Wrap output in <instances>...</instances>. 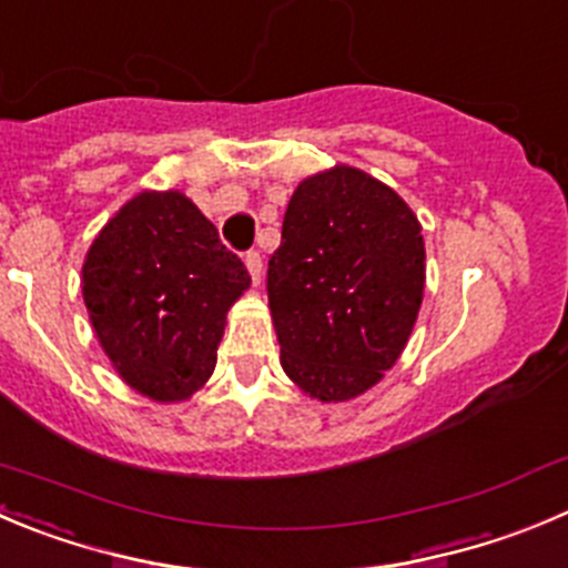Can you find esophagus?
<instances>
[{
    "mask_svg": "<svg viewBox=\"0 0 568 568\" xmlns=\"http://www.w3.org/2000/svg\"><path fill=\"white\" fill-rule=\"evenodd\" d=\"M245 267L247 273H251L253 284H258V281H262V256H258V251L245 253Z\"/></svg>",
    "mask_w": 568,
    "mask_h": 568,
    "instance_id": "1",
    "label": "esophagus"
}]
</instances>
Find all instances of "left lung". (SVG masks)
Returning <instances> with one entry per match:
<instances>
[{"mask_svg": "<svg viewBox=\"0 0 568 568\" xmlns=\"http://www.w3.org/2000/svg\"><path fill=\"white\" fill-rule=\"evenodd\" d=\"M424 258L413 209L368 172L337 164L301 181L267 264L290 379L326 404L374 387L413 334Z\"/></svg>", "mask_w": 568, "mask_h": 568, "instance_id": "8db88e82", "label": "left lung"}]
</instances>
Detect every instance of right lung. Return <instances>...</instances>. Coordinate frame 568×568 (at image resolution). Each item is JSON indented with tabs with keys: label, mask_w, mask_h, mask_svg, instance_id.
<instances>
[{
	"label": "right lung",
	"mask_w": 568,
	"mask_h": 568,
	"mask_svg": "<svg viewBox=\"0 0 568 568\" xmlns=\"http://www.w3.org/2000/svg\"><path fill=\"white\" fill-rule=\"evenodd\" d=\"M251 275L181 192H139L91 242L83 301L113 368L153 402H186L217 365Z\"/></svg>",
	"instance_id": "obj_1"
}]
</instances>
